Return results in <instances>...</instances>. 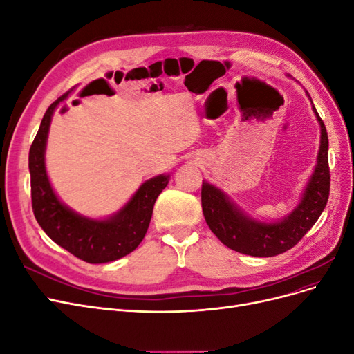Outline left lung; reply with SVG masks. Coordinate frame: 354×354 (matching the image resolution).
Returning a JSON list of instances; mask_svg holds the SVG:
<instances>
[{"mask_svg":"<svg viewBox=\"0 0 354 354\" xmlns=\"http://www.w3.org/2000/svg\"><path fill=\"white\" fill-rule=\"evenodd\" d=\"M310 97V95H308ZM320 125L317 164L298 207L283 220L261 223L250 218L220 189L202 181V211L208 227L230 250L252 257H274L295 246L325 209L329 198L328 133L313 106Z\"/></svg>","mask_w":354,"mask_h":354,"instance_id":"left-lung-1","label":"left lung"}]
</instances>
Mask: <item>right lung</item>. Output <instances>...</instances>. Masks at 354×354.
<instances>
[{"mask_svg": "<svg viewBox=\"0 0 354 354\" xmlns=\"http://www.w3.org/2000/svg\"><path fill=\"white\" fill-rule=\"evenodd\" d=\"M66 95L68 93L50 104L29 149L32 209L50 239L80 260L91 264L115 261L133 252L143 241L155 201L167 187L169 176L160 174L145 181L127 205L106 220L82 217L63 205L47 177L44 153L51 116Z\"/></svg>", "mask_w": 354, "mask_h": 354, "instance_id": "obj_1", "label": "right lung"}]
</instances>
